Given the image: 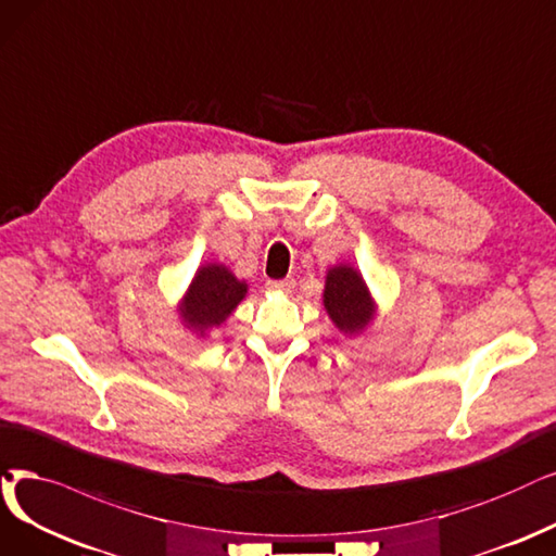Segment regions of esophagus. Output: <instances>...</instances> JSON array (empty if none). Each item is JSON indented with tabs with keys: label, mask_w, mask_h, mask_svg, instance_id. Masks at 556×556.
I'll return each mask as SVG.
<instances>
[{
	"label": "esophagus",
	"mask_w": 556,
	"mask_h": 556,
	"mask_svg": "<svg viewBox=\"0 0 556 556\" xmlns=\"http://www.w3.org/2000/svg\"><path fill=\"white\" fill-rule=\"evenodd\" d=\"M266 290H271V292H292L294 290V280L292 278L269 280V282H266Z\"/></svg>",
	"instance_id": "34e87169"
}]
</instances>
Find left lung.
<instances>
[{
  "label": "left lung",
  "mask_w": 556,
  "mask_h": 556,
  "mask_svg": "<svg viewBox=\"0 0 556 556\" xmlns=\"http://www.w3.org/2000/svg\"><path fill=\"white\" fill-rule=\"evenodd\" d=\"M324 309L346 338H358L379 315L363 274L353 264H336L326 271Z\"/></svg>",
  "instance_id": "left-lung-1"
}]
</instances>
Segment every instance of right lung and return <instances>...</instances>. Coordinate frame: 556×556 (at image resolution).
<instances>
[{"instance_id": "1", "label": "right lung", "mask_w": 556, "mask_h": 556, "mask_svg": "<svg viewBox=\"0 0 556 556\" xmlns=\"http://www.w3.org/2000/svg\"><path fill=\"white\" fill-rule=\"evenodd\" d=\"M247 294V280H239L226 264L205 262L195 269L187 292L177 301L175 309L180 324L191 336L205 340L214 328L226 324Z\"/></svg>"}]
</instances>
